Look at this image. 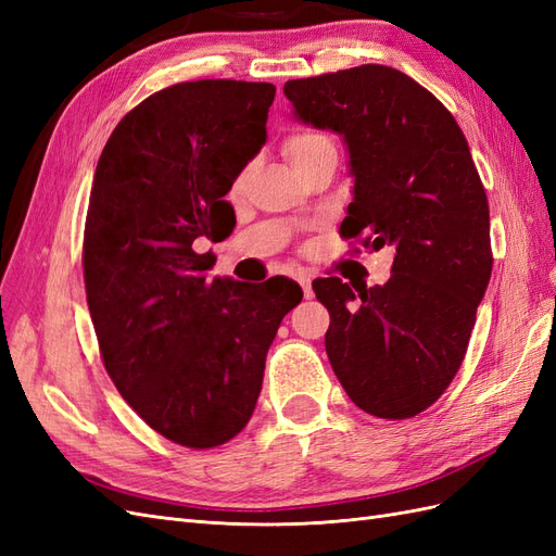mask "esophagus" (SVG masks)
<instances>
[{"label": "esophagus", "mask_w": 556, "mask_h": 556, "mask_svg": "<svg viewBox=\"0 0 556 556\" xmlns=\"http://www.w3.org/2000/svg\"><path fill=\"white\" fill-rule=\"evenodd\" d=\"M296 280H299V285H301V290H304V296H306V299H311V296H313L311 276H308V274H299V276H296Z\"/></svg>", "instance_id": "34e87169"}]
</instances>
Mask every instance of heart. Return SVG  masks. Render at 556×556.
I'll list each match as a JSON object with an SVG mask.
<instances>
[{"mask_svg": "<svg viewBox=\"0 0 556 556\" xmlns=\"http://www.w3.org/2000/svg\"><path fill=\"white\" fill-rule=\"evenodd\" d=\"M327 143H331V141L325 137V134H319L315 129H299V131L290 134V137L282 141V153L288 155V160L294 166H299L301 162L308 160L313 153H317V150L323 148V146H327ZM243 180H245V172H241L237 176V180H233V188L239 190L241 185H243Z\"/></svg>", "mask_w": 556, "mask_h": 556, "instance_id": "b5f03b06", "label": "heart"}]
</instances>
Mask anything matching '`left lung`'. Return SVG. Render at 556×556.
<instances>
[{"mask_svg":"<svg viewBox=\"0 0 556 556\" xmlns=\"http://www.w3.org/2000/svg\"><path fill=\"white\" fill-rule=\"evenodd\" d=\"M285 97L301 121L348 143L355 199L341 237L394 252L384 285L313 280L331 317L333 374L368 415L415 417L457 376L494 264L464 131L427 88L382 64L288 80Z\"/></svg>","mask_w":556,"mask_h":556,"instance_id":"obj_1","label":"left lung"}]
</instances>
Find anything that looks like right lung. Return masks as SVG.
Masks as SVG:
<instances>
[{
    "mask_svg": "<svg viewBox=\"0 0 556 556\" xmlns=\"http://www.w3.org/2000/svg\"><path fill=\"white\" fill-rule=\"evenodd\" d=\"M271 83H176L134 106L97 162L83 278L106 374L164 439L211 450L241 433L280 319L304 296L288 278L208 280L201 241L237 217L225 194L266 141Z\"/></svg>",
    "mask_w": 556,
    "mask_h": 556,
    "instance_id": "obj_1",
    "label": "right lung"
}]
</instances>
